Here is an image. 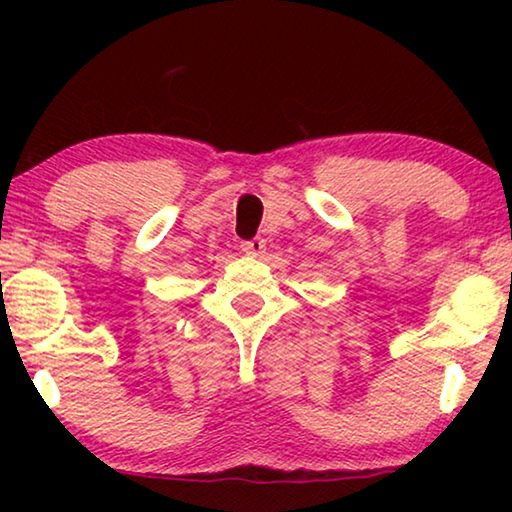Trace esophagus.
<instances>
[{
  "mask_svg": "<svg viewBox=\"0 0 512 512\" xmlns=\"http://www.w3.org/2000/svg\"><path fill=\"white\" fill-rule=\"evenodd\" d=\"M241 250H244L246 255H253V257H257V255H262L264 250H266V244H264V239L262 237H255V239H250V241H241Z\"/></svg>",
  "mask_w": 512,
  "mask_h": 512,
  "instance_id": "1",
  "label": "esophagus"
}]
</instances>
